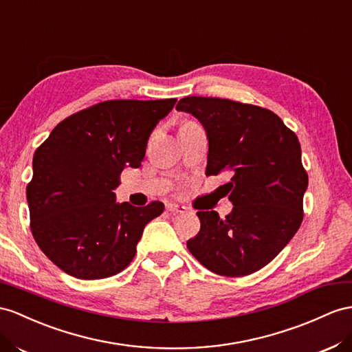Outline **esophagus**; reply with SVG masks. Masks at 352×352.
I'll use <instances>...</instances> for the list:
<instances>
[{"label":"esophagus","mask_w":352,"mask_h":352,"mask_svg":"<svg viewBox=\"0 0 352 352\" xmlns=\"http://www.w3.org/2000/svg\"><path fill=\"white\" fill-rule=\"evenodd\" d=\"M166 210L169 212H186V206L182 204H175V202H169L166 204Z\"/></svg>","instance_id":"esophagus-1"}]
</instances>
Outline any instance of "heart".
Wrapping results in <instances>:
<instances>
[{"instance_id": "heart-1", "label": "heart", "mask_w": 352, "mask_h": 352, "mask_svg": "<svg viewBox=\"0 0 352 352\" xmlns=\"http://www.w3.org/2000/svg\"><path fill=\"white\" fill-rule=\"evenodd\" d=\"M190 123H193V122H186L184 124H190Z\"/></svg>"}]
</instances>
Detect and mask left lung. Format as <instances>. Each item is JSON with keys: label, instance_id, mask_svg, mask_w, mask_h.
Segmentation results:
<instances>
[{"label": "left lung", "instance_id": "1", "mask_svg": "<svg viewBox=\"0 0 352 352\" xmlns=\"http://www.w3.org/2000/svg\"><path fill=\"white\" fill-rule=\"evenodd\" d=\"M177 110L204 126L206 174L232 173V212L226 219L217 211L197 212L201 230L187 241V248L214 274H253L272 262L303 220L308 174L300 142L275 113L257 105L187 96Z\"/></svg>", "mask_w": 352, "mask_h": 352}]
</instances>
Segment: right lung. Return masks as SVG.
I'll list each match as a JSON object with an SVG mask.
<instances>
[{
	"label": "right lung",
	"instance_id": "obj_1",
	"mask_svg": "<svg viewBox=\"0 0 352 352\" xmlns=\"http://www.w3.org/2000/svg\"><path fill=\"white\" fill-rule=\"evenodd\" d=\"M175 102H99L62 120L35 150L26 187L32 236L65 274L101 279L132 262L144 228L165 205L119 204L114 190L126 166H141L148 137Z\"/></svg>",
	"mask_w": 352,
	"mask_h": 352
}]
</instances>
